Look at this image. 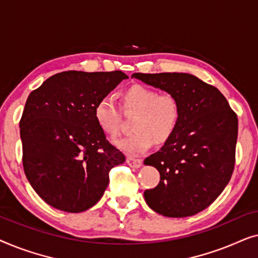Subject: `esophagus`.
I'll return each instance as SVG.
<instances>
[{
    "label": "esophagus",
    "mask_w": 258,
    "mask_h": 258,
    "mask_svg": "<svg viewBox=\"0 0 258 258\" xmlns=\"http://www.w3.org/2000/svg\"><path fill=\"white\" fill-rule=\"evenodd\" d=\"M126 163H128L130 167L133 168H140L142 165V161L139 160V158H134V157H126Z\"/></svg>",
    "instance_id": "34e87169"
}]
</instances>
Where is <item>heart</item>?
<instances>
[{"label":"heart","instance_id":"heart-1","mask_svg":"<svg viewBox=\"0 0 258 258\" xmlns=\"http://www.w3.org/2000/svg\"><path fill=\"white\" fill-rule=\"evenodd\" d=\"M121 108L133 119L132 135L116 141V146L129 155H140L154 143L163 144L174 136L181 118V105L171 93H160L153 88L133 84L121 94ZM94 117L102 132L114 137L119 130V114L109 96L97 101Z\"/></svg>","mask_w":258,"mask_h":258}]
</instances>
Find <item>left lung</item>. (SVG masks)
<instances>
[{"mask_svg":"<svg viewBox=\"0 0 258 258\" xmlns=\"http://www.w3.org/2000/svg\"><path fill=\"white\" fill-rule=\"evenodd\" d=\"M133 77L174 94L181 105L174 136L144 160L161 176L155 188L144 191L146 202L163 216H192L209 207L230 181L237 115L217 88L190 74L135 73Z\"/></svg>","mask_w":258,"mask_h":258,"instance_id":"obj_1","label":"left lung"}]
</instances>
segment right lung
<instances>
[{
	"mask_svg": "<svg viewBox=\"0 0 258 258\" xmlns=\"http://www.w3.org/2000/svg\"><path fill=\"white\" fill-rule=\"evenodd\" d=\"M124 73L55 74L27 98L20 121L24 174L37 195L56 209L82 213L95 206L109 171L125 156L105 137L94 107Z\"/></svg>",
	"mask_w": 258,
	"mask_h": 258,
	"instance_id": "right-lung-1",
	"label": "right lung"
}]
</instances>
